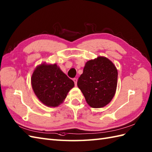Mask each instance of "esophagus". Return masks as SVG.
Instances as JSON below:
<instances>
[{"instance_id":"obj_1","label":"esophagus","mask_w":152,"mask_h":152,"mask_svg":"<svg viewBox=\"0 0 152 152\" xmlns=\"http://www.w3.org/2000/svg\"><path fill=\"white\" fill-rule=\"evenodd\" d=\"M73 81H74V82H75V86H76V85H77V79L76 78H74L73 79Z\"/></svg>"}]
</instances>
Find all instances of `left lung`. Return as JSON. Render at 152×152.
Here are the masks:
<instances>
[{
  "label": "left lung",
  "mask_w": 152,
  "mask_h": 152,
  "mask_svg": "<svg viewBox=\"0 0 152 152\" xmlns=\"http://www.w3.org/2000/svg\"><path fill=\"white\" fill-rule=\"evenodd\" d=\"M117 78L118 71L113 63L104 56H98L86 62L77 85L89 106L101 108L114 97Z\"/></svg>",
  "instance_id": "8db88e82"
}]
</instances>
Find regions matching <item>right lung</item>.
Segmentation results:
<instances>
[{
  "mask_svg": "<svg viewBox=\"0 0 152 152\" xmlns=\"http://www.w3.org/2000/svg\"><path fill=\"white\" fill-rule=\"evenodd\" d=\"M31 87L41 102L48 107H58L75 86L72 80L56 63H46L37 66L31 77Z\"/></svg>",
  "mask_w": 152,
  "mask_h": 152,
  "instance_id": "right-lung-1",
  "label": "right lung"
}]
</instances>
